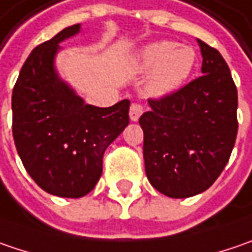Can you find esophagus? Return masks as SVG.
Listing matches in <instances>:
<instances>
[{"label": "esophagus", "mask_w": 252, "mask_h": 252, "mask_svg": "<svg viewBox=\"0 0 252 252\" xmlns=\"http://www.w3.org/2000/svg\"><path fill=\"white\" fill-rule=\"evenodd\" d=\"M142 113H144V108H142V105L138 104V103H132L131 107H129V118H131V121H138L139 117L142 115Z\"/></svg>", "instance_id": "34e87169"}]
</instances>
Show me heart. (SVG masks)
<instances>
[{
    "instance_id": "1",
    "label": "heart",
    "mask_w": 252,
    "mask_h": 252,
    "mask_svg": "<svg viewBox=\"0 0 252 252\" xmlns=\"http://www.w3.org/2000/svg\"><path fill=\"white\" fill-rule=\"evenodd\" d=\"M196 64V52L173 40H159L139 50L137 67L149 71L148 94L163 97L175 93L189 79Z\"/></svg>"
}]
</instances>
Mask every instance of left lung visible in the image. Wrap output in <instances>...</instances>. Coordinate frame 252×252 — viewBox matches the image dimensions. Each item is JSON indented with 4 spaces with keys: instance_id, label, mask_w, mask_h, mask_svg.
I'll use <instances>...</instances> for the list:
<instances>
[{
    "instance_id": "1",
    "label": "left lung",
    "mask_w": 252,
    "mask_h": 252,
    "mask_svg": "<svg viewBox=\"0 0 252 252\" xmlns=\"http://www.w3.org/2000/svg\"><path fill=\"white\" fill-rule=\"evenodd\" d=\"M202 74L175 93L149 98L139 118L148 181L185 199L207 190L227 165L237 137V87L220 52L197 39Z\"/></svg>"
}]
</instances>
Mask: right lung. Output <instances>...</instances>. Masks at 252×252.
I'll return each instance as SVG.
<instances>
[{
    "label": "right lung",
    "instance_id": "add662e5",
    "mask_svg": "<svg viewBox=\"0 0 252 252\" xmlns=\"http://www.w3.org/2000/svg\"><path fill=\"white\" fill-rule=\"evenodd\" d=\"M79 32L80 24L64 28L32 50L12 92V135L25 169L45 191L71 199L93 190L105 149L129 123V100L86 104L59 77V43Z\"/></svg>",
    "mask_w": 252,
    "mask_h": 252
}]
</instances>
